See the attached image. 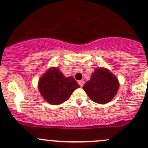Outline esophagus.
<instances>
[{"label": "esophagus", "instance_id": "34e87169", "mask_svg": "<svg viewBox=\"0 0 148 148\" xmlns=\"http://www.w3.org/2000/svg\"><path fill=\"white\" fill-rule=\"evenodd\" d=\"M78 83H79V84L80 85V86H81V87H82V86H84V82L83 80H81V81H79Z\"/></svg>", "mask_w": 148, "mask_h": 148}]
</instances>
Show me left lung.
<instances>
[{"label": "left lung", "mask_w": 148, "mask_h": 148, "mask_svg": "<svg viewBox=\"0 0 148 148\" xmlns=\"http://www.w3.org/2000/svg\"><path fill=\"white\" fill-rule=\"evenodd\" d=\"M119 82L115 76L107 69H97L91 79L84 84L83 89L93 102L106 104L117 94Z\"/></svg>", "instance_id": "obj_1"}]
</instances>
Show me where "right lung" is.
Wrapping results in <instances>:
<instances>
[{
	"instance_id": "obj_1",
	"label": "right lung",
	"mask_w": 148,
	"mask_h": 148,
	"mask_svg": "<svg viewBox=\"0 0 148 148\" xmlns=\"http://www.w3.org/2000/svg\"><path fill=\"white\" fill-rule=\"evenodd\" d=\"M79 87L80 86L72 77H64L57 68L49 69L38 82L40 93L51 104H59L68 100L71 93Z\"/></svg>"
}]
</instances>
